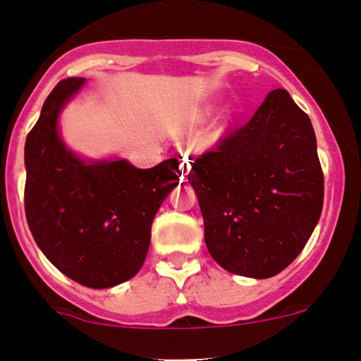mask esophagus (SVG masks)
<instances>
[{
    "label": "esophagus",
    "mask_w": 361,
    "mask_h": 361,
    "mask_svg": "<svg viewBox=\"0 0 361 361\" xmlns=\"http://www.w3.org/2000/svg\"><path fill=\"white\" fill-rule=\"evenodd\" d=\"M180 169H181V178L187 176L188 171H190V160H188L187 157L181 159V162H180Z\"/></svg>",
    "instance_id": "esophagus-1"
}]
</instances>
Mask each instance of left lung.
Masks as SVG:
<instances>
[{
    "label": "left lung",
    "instance_id": "left-lung-1",
    "mask_svg": "<svg viewBox=\"0 0 361 361\" xmlns=\"http://www.w3.org/2000/svg\"><path fill=\"white\" fill-rule=\"evenodd\" d=\"M207 251L232 274H279L311 238L323 207L316 136L285 89L267 94L248 123L192 162Z\"/></svg>",
    "mask_w": 361,
    "mask_h": 361
}]
</instances>
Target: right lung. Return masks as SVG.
Segmentation results:
<instances>
[{"label": "right lung", "instance_id": "right-lung-1", "mask_svg": "<svg viewBox=\"0 0 361 361\" xmlns=\"http://www.w3.org/2000/svg\"><path fill=\"white\" fill-rule=\"evenodd\" d=\"M83 83L61 80L27 134L25 218L36 245L63 274L89 288H111L141 269L155 214L181 173L178 159L137 169L127 160L85 162L68 150L57 120Z\"/></svg>", "mask_w": 361, "mask_h": 361}]
</instances>
